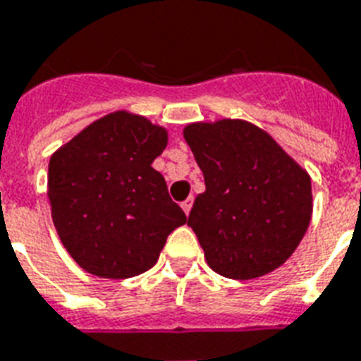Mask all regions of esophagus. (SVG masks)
<instances>
[{"instance_id": "34e87169", "label": "esophagus", "mask_w": 361, "mask_h": 361, "mask_svg": "<svg viewBox=\"0 0 361 361\" xmlns=\"http://www.w3.org/2000/svg\"><path fill=\"white\" fill-rule=\"evenodd\" d=\"M192 200H195V198H192V197H189V198H187V200H183V202H181V209H183V212H185V215H189V214H191V208H192Z\"/></svg>"}]
</instances>
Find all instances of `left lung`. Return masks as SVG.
I'll return each instance as SVG.
<instances>
[{
	"label": "left lung",
	"instance_id": "obj_1",
	"mask_svg": "<svg viewBox=\"0 0 361 361\" xmlns=\"http://www.w3.org/2000/svg\"><path fill=\"white\" fill-rule=\"evenodd\" d=\"M183 138L206 183L187 225L197 234L209 268L245 281L285 264L313 214L307 172L249 121L189 123Z\"/></svg>",
	"mask_w": 361,
	"mask_h": 361
}]
</instances>
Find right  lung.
I'll return each instance as SVG.
<instances>
[{
  "label": "right lung",
  "instance_id": "1",
  "mask_svg": "<svg viewBox=\"0 0 361 361\" xmlns=\"http://www.w3.org/2000/svg\"><path fill=\"white\" fill-rule=\"evenodd\" d=\"M164 127L118 110L59 147L48 164V200L58 236L75 262L104 279H127L157 262L183 209L152 163Z\"/></svg>",
  "mask_w": 361,
  "mask_h": 361
}]
</instances>
